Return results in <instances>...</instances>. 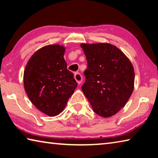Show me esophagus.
<instances>
[{
	"mask_svg": "<svg viewBox=\"0 0 158 158\" xmlns=\"http://www.w3.org/2000/svg\"><path fill=\"white\" fill-rule=\"evenodd\" d=\"M74 79H75L77 82L79 84H81V81H82V79H83L81 74L79 73H76L75 74H74Z\"/></svg>",
	"mask_w": 158,
	"mask_h": 158,
	"instance_id": "obj_1",
	"label": "esophagus"
}]
</instances>
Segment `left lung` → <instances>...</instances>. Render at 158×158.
Here are the masks:
<instances>
[{
  "mask_svg": "<svg viewBox=\"0 0 158 158\" xmlns=\"http://www.w3.org/2000/svg\"><path fill=\"white\" fill-rule=\"evenodd\" d=\"M87 60L82 91L99 116L107 118L124 107L132 95L135 72L121 50L107 43L81 44Z\"/></svg>",
  "mask_w": 158,
  "mask_h": 158,
  "instance_id": "1",
  "label": "left lung"
}]
</instances>
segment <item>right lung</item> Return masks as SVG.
Wrapping results in <instances>:
<instances>
[{
  "label": "right lung",
  "instance_id": "right-lung-1",
  "mask_svg": "<svg viewBox=\"0 0 158 158\" xmlns=\"http://www.w3.org/2000/svg\"><path fill=\"white\" fill-rule=\"evenodd\" d=\"M65 48L48 45L34 53L23 74V85L31 102L49 116L59 114L77 86L67 69Z\"/></svg>",
  "mask_w": 158,
  "mask_h": 158
}]
</instances>
